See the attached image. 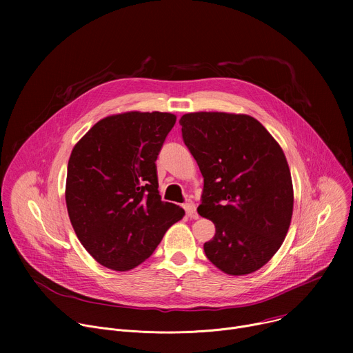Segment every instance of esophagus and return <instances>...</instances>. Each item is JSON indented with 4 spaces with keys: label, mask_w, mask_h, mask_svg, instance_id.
Returning a JSON list of instances; mask_svg holds the SVG:
<instances>
[{
    "label": "esophagus",
    "mask_w": 353,
    "mask_h": 353,
    "mask_svg": "<svg viewBox=\"0 0 353 353\" xmlns=\"http://www.w3.org/2000/svg\"><path fill=\"white\" fill-rule=\"evenodd\" d=\"M184 210H185L187 216H190V218H192V219H196V218H198L195 204H192V203H187V204H184Z\"/></svg>",
    "instance_id": "esophagus-1"
}]
</instances>
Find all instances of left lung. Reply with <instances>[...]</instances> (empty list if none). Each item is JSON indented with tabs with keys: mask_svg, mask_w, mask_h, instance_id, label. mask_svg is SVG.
I'll return each mask as SVG.
<instances>
[{
	"mask_svg": "<svg viewBox=\"0 0 353 353\" xmlns=\"http://www.w3.org/2000/svg\"><path fill=\"white\" fill-rule=\"evenodd\" d=\"M180 125L204 177L198 214L216 230L204 244L205 256L229 275L260 270L282 245L293 212L282 148L247 114L188 113Z\"/></svg>",
	"mask_w": 353,
	"mask_h": 353,
	"instance_id": "left-lung-1",
	"label": "left lung"
}]
</instances>
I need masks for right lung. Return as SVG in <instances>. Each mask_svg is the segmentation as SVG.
<instances>
[{
  "label": "right lung",
  "mask_w": 353,
  "mask_h": 353,
  "mask_svg": "<svg viewBox=\"0 0 353 353\" xmlns=\"http://www.w3.org/2000/svg\"><path fill=\"white\" fill-rule=\"evenodd\" d=\"M176 123L172 113L127 112L97 121L74 146L65 203L88 253L114 271L152 256L184 210L162 201L157 159Z\"/></svg>",
  "instance_id": "right-lung-1"
}]
</instances>
